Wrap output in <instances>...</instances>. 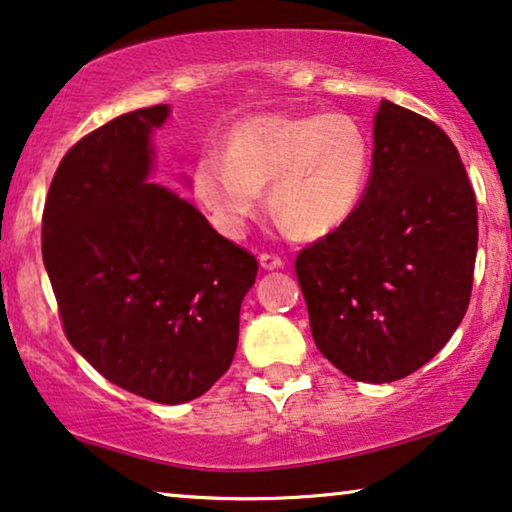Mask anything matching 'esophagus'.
<instances>
[{"label": "esophagus", "mask_w": 512, "mask_h": 512, "mask_svg": "<svg viewBox=\"0 0 512 512\" xmlns=\"http://www.w3.org/2000/svg\"><path fill=\"white\" fill-rule=\"evenodd\" d=\"M259 264H262V269L273 271V269H280V266H283V259L273 253H262L259 255Z\"/></svg>", "instance_id": "obj_1"}]
</instances>
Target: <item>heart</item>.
Returning a JSON list of instances; mask_svg holds the SVG:
<instances>
[{"mask_svg":"<svg viewBox=\"0 0 512 512\" xmlns=\"http://www.w3.org/2000/svg\"><path fill=\"white\" fill-rule=\"evenodd\" d=\"M373 143L345 113H266L225 134V153L206 150L194 164V192L222 234L239 239L271 183V206L285 229L304 236L336 232L364 204Z\"/></svg>","mask_w":512,"mask_h":512,"instance_id":"1","label":"heart"}]
</instances>
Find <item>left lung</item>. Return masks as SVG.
I'll return each instance as SVG.
<instances>
[{
    "mask_svg": "<svg viewBox=\"0 0 512 512\" xmlns=\"http://www.w3.org/2000/svg\"><path fill=\"white\" fill-rule=\"evenodd\" d=\"M475 250L478 208L455 143L383 99L364 204L294 262L318 350L362 383L410 376L462 322Z\"/></svg>",
    "mask_w": 512,
    "mask_h": 512,
    "instance_id": "left-lung-1",
    "label": "left lung"
}]
</instances>
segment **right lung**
I'll return each instance as SVG.
<instances>
[{
	"label": "right lung",
	"mask_w": 512,
	"mask_h": 512,
	"mask_svg": "<svg viewBox=\"0 0 512 512\" xmlns=\"http://www.w3.org/2000/svg\"><path fill=\"white\" fill-rule=\"evenodd\" d=\"M167 118V104L118 115L62 157L41 253L69 343L113 385L174 406L232 364L257 259L148 183Z\"/></svg>",
	"instance_id": "obj_1"
}]
</instances>
